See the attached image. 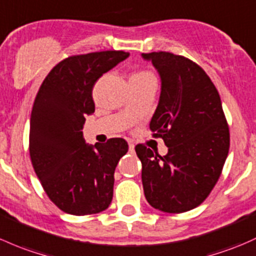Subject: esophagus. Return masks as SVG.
<instances>
[{"instance_id":"obj_1","label":"esophagus","mask_w":256,"mask_h":256,"mask_svg":"<svg viewBox=\"0 0 256 256\" xmlns=\"http://www.w3.org/2000/svg\"><path fill=\"white\" fill-rule=\"evenodd\" d=\"M128 148H130L131 152H134V150H135V144H134L131 141H128Z\"/></svg>"}]
</instances>
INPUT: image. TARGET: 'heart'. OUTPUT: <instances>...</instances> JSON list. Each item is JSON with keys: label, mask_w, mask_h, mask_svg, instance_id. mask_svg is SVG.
<instances>
[{"label": "heart", "mask_w": 256, "mask_h": 256, "mask_svg": "<svg viewBox=\"0 0 256 256\" xmlns=\"http://www.w3.org/2000/svg\"><path fill=\"white\" fill-rule=\"evenodd\" d=\"M147 80H156L154 76L147 70H140L130 76V82H147Z\"/></svg>", "instance_id": "b5f03b06"}]
</instances>
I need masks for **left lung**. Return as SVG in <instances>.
<instances>
[{"mask_svg": "<svg viewBox=\"0 0 256 256\" xmlns=\"http://www.w3.org/2000/svg\"><path fill=\"white\" fill-rule=\"evenodd\" d=\"M142 58L160 77L150 128L168 147L166 156L135 147L144 196L156 210L182 214L201 205L216 185L230 150V128L220 94L198 64L166 51Z\"/></svg>", "mask_w": 256, "mask_h": 256, "instance_id": "left-lung-1", "label": "left lung"}]
</instances>
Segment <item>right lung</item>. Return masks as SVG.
I'll return each instance as SVG.
<instances>
[{
	"label": "right lung",
	"mask_w": 256,
	"mask_h": 256,
	"mask_svg": "<svg viewBox=\"0 0 256 256\" xmlns=\"http://www.w3.org/2000/svg\"><path fill=\"white\" fill-rule=\"evenodd\" d=\"M125 51L70 56L42 83L30 115L29 153L45 192L64 212L99 214L112 200L114 172L128 150L124 138L86 144V115L94 112L96 82L128 58Z\"/></svg>",
	"instance_id": "right-lung-1"
}]
</instances>
